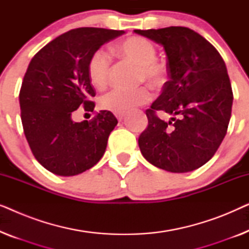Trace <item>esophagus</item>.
Masks as SVG:
<instances>
[{
    "label": "esophagus",
    "mask_w": 249,
    "mask_h": 249,
    "mask_svg": "<svg viewBox=\"0 0 249 249\" xmlns=\"http://www.w3.org/2000/svg\"><path fill=\"white\" fill-rule=\"evenodd\" d=\"M115 117H117V119L119 121L124 120V118L125 117V113H121V112H117V113H114Z\"/></svg>",
    "instance_id": "esophagus-1"
}]
</instances>
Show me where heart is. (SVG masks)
<instances>
[{
    "mask_svg": "<svg viewBox=\"0 0 249 249\" xmlns=\"http://www.w3.org/2000/svg\"><path fill=\"white\" fill-rule=\"evenodd\" d=\"M117 52L122 57L138 66L137 77L139 81L146 80L154 87H160L166 80V67L161 61L156 60V47L151 40L141 36L129 37L120 43ZM111 60L103 50H98L89 59L87 67L88 78L91 85L102 88L107 85L110 76ZM152 94L146 86L134 89L113 88L100 97L102 108L114 113H124L130 108L142 105L151 100Z\"/></svg>",
    "mask_w": 249,
    "mask_h": 249,
    "instance_id": "b5f03b06",
    "label": "heart"
}]
</instances>
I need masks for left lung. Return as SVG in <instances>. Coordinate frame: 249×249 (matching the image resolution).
<instances>
[{
	"label": "left lung",
	"mask_w": 249,
	"mask_h": 249,
	"mask_svg": "<svg viewBox=\"0 0 249 249\" xmlns=\"http://www.w3.org/2000/svg\"><path fill=\"white\" fill-rule=\"evenodd\" d=\"M168 56L169 81L146 110L148 125L138 138L144 158L165 171L183 173L209 162L227 134L233 95L226 63L215 47L187 27L134 30ZM156 110L172 115L168 123Z\"/></svg>",
	"instance_id": "obj_1"
}]
</instances>
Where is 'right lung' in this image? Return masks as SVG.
Listing matches in <instances>:
<instances>
[{"label": "right lung", "mask_w": 249, "mask_h": 249, "mask_svg": "<svg viewBox=\"0 0 249 249\" xmlns=\"http://www.w3.org/2000/svg\"><path fill=\"white\" fill-rule=\"evenodd\" d=\"M124 34L93 27L69 30L30 61L19 94L23 132L35 159L54 175H79L104 154L117 118L104 110L89 121L74 122L72 113L81 105L94 111L88 62L103 44Z\"/></svg>", "instance_id": "add662e5"}]
</instances>
